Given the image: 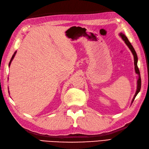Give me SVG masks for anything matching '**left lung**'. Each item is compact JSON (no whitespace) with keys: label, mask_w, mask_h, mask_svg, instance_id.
I'll use <instances>...</instances> for the list:
<instances>
[{"label":"left lung","mask_w":149,"mask_h":149,"mask_svg":"<svg viewBox=\"0 0 149 149\" xmlns=\"http://www.w3.org/2000/svg\"><path fill=\"white\" fill-rule=\"evenodd\" d=\"M119 36L120 37L122 38V39H123V41L125 42V43L126 44V45L129 48L130 50L131 51L132 54L134 56V66H135V73L136 74H137V81H136V90L135 92V94L134 96L133 99L132 100V102L131 104H132L133 103L134 100L135 99V98L136 97V96L137 95V94L140 92V88H141V78H140V71L139 70V68L137 66V61H138V58H137V55H136V52L134 49V47L132 46V45H131V43L128 41V38H127V36L125 35L124 34H123L122 33H120L119 34Z\"/></svg>","instance_id":"1"}]
</instances>
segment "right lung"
Wrapping results in <instances>:
<instances>
[{
    "instance_id": "1",
    "label": "right lung",
    "mask_w": 149,
    "mask_h": 149,
    "mask_svg": "<svg viewBox=\"0 0 149 149\" xmlns=\"http://www.w3.org/2000/svg\"><path fill=\"white\" fill-rule=\"evenodd\" d=\"M16 53H17V51H16L15 52V53H14V54L13 55V56H12V58H11L10 61V62H9V66H10V64H11V62H12V61H13V59L14 58V57H15V54H16Z\"/></svg>"
}]
</instances>
